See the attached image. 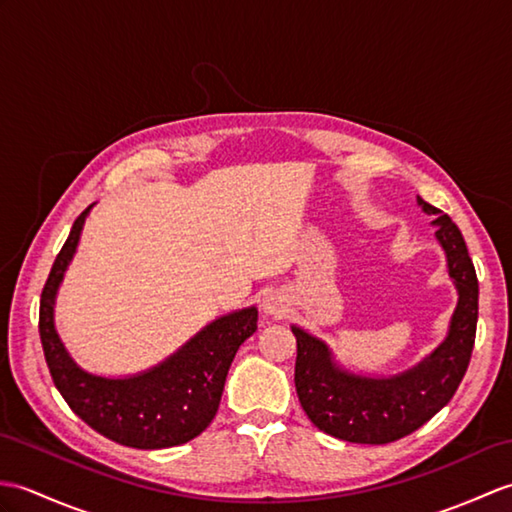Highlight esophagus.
<instances>
[{
    "instance_id": "obj_1",
    "label": "esophagus",
    "mask_w": 512,
    "mask_h": 512,
    "mask_svg": "<svg viewBox=\"0 0 512 512\" xmlns=\"http://www.w3.org/2000/svg\"><path fill=\"white\" fill-rule=\"evenodd\" d=\"M264 310H266L268 314H281V312H283L281 307H279L275 301H268V303H266V307H264Z\"/></svg>"
}]
</instances>
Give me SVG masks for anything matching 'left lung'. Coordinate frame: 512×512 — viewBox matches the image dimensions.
Here are the masks:
<instances>
[{"label":"left lung","instance_id":"obj_1","mask_svg":"<svg viewBox=\"0 0 512 512\" xmlns=\"http://www.w3.org/2000/svg\"><path fill=\"white\" fill-rule=\"evenodd\" d=\"M425 213H436V240L447 255L449 277L458 288V305L449 336L412 371L373 379L342 371L325 342L292 327L296 338L294 386L310 421L340 441L386 445L419 430L454 397L471 360L478 325V277L462 233L447 213L419 198Z\"/></svg>","mask_w":512,"mask_h":512}]
</instances>
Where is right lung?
I'll return each instance as SVG.
<instances>
[{
  "instance_id": "obj_1",
  "label": "right lung",
  "mask_w": 512,
  "mask_h": 512,
  "mask_svg": "<svg viewBox=\"0 0 512 512\" xmlns=\"http://www.w3.org/2000/svg\"><path fill=\"white\" fill-rule=\"evenodd\" d=\"M89 209L76 218L41 292L39 336L52 382L67 406L109 441L135 449L183 445L216 417L235 353L257 329V310L246 307L213 320L152 371L128 379L85 373L56 334L54 296L76 253Z\"/></svg>"
}]
</instances>
